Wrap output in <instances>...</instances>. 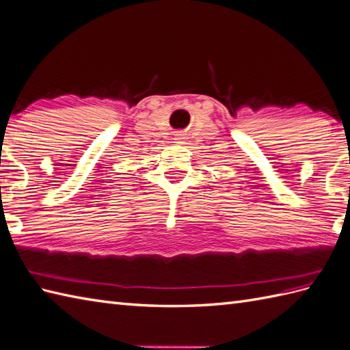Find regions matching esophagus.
<instances>
[{
  "mask_svg": "<svg viewBox=\"0 0 350 350\" xmlns=\"http://www.w3.org/2000/svg\"><path fill=\"white\" fill-rule=\"evenodd\" d=\"M175 139H176V141H181V139H184V137H181V135H176Z\"/></svg>",
  "mask_w": 350,
  "mask_h": 350,
  "instance_id": "obj_1",
  "label": "esophagus"
}]
</instances>
